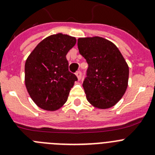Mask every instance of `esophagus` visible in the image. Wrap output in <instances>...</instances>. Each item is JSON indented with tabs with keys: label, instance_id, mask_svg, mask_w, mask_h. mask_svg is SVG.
Masks as SVG:
<instances>
[{
	"label": "esophagus",
	"instance_id": "esophagus-1",
	"mask_svg": "<svg viewBox=\"0 0 155 155\" xmlns=\"http://www.w3.org/2000/svg\"><path fill=\"white\" fill-rule=\"evenodd\" d=\"M76 76L77 78H78V81L81 80V71H78V72H76Z\"/></svg>",
	"mask_w": 155,
	"mask_h": 155
}]
</instances>
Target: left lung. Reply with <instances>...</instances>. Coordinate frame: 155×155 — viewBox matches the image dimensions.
I'll return each instance as SVG.
<instances>
[{
	"label": "left lung",
	"mask_w": 155,
	"mask_h": 155,
	"mask_svg": "<svg viewBox=\"0 0 155 155\" xmlns=\"http://www.w3.org/2000/svg\"><path fill=\"white\" fill-rule=\"evenodd\" d=\"M79 53L88 64L83 82L86 98L98 109L113 107L128 86L129 67L116 45L102 37L78 39Z\"/></svg>",
	"instance_id": "left-lung-1"
}]
</instances>
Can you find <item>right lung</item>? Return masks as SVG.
Returning a JSON list of instances; mask_svg holds the SVG:
<instances>
[{
  "mask_svg": "<svg viewBox=\"0 0 155 155\" xmlns=\"http://www.w3.org/2000/svg\"><path fill=\"white\" fill-rule=\"evenodd\" d=\"M76 42V38L65 34L50 35L27 58L25 83L31 98L41 109L55 111L67 102L78 78L68 71L66 55Z\"/></svg>",
  "mask_w": 155,
  "mask_h": 155,
  "instance_id": "right-lung-1",
  "label": "right lung"
}]
</instances>
